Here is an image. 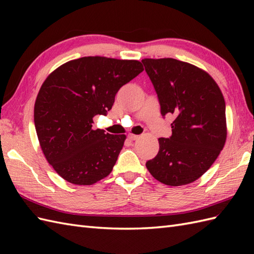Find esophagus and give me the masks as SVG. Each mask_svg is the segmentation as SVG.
<instances>
[{
  "label": "esophagus",
  "mask_w": 254,
  "mask_h": 254,
  "mask_svg": "<svg viewBox=\"0 0 254 254\" xmlns=\"http://www.w3.org/2000/svg\"><path fill=\"white\" fill-rule=\"evenodd\" d=\"M128 139H131V141H136V139L139 137L138 135H134V134H128L127 135Z\"/></svg>",
  "instance_id": "34e87169"
}]
</instances>
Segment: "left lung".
<instances>
[{"label": "left lung", "instance_id": "left-lung-1", "mask_svg": "<svg viewBox=\"0 0 254 254\" xmlns=\"http://www.w3.org/2000/svg\"><path fill=\"white\" fill-rule=\"evenodd\" d=\"M160 113L174 115L172 133L160 137L159 152L146 167L167 186L188 185L205 174L226 142V105L215 80L201 68L176 59H144Z\"/></svg>", "mask_w": 254, "mask_h": 254}]
</instances>
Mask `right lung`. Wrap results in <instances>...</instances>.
I'll use <instances>...</instances> for the list:
<instances>
[{
    "label": "right lung",
    "instance_id": "right-lung-1",
    "mask_svg": "<svg viewBox=\"0 0 254 254\" xmlns=\"http://www.w3.org/2000/svg\"><path fill=\"white\" fill-rule=\"evenodd\" d=\"M141 62L84 57L52 72L38 93L34 121L40 146L64 180L90 186L112 171L126 135L93 130L123 85L143 72Z\"/></svg>",
    "mask_w": 254,
    "mask_h": 254
}]
</instances>
